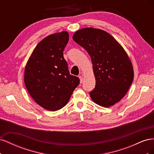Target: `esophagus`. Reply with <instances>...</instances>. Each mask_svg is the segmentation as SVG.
I'll return each mask as SVG.
<instances>
[{"label":"esophagus","mask_w":154,"mask_h":154,"mask_svg":"<svg viewBox=\"0 0 154 154\" xmlns=\"http://www.w3.org/2000/svg\"><path fill=\"white\" fill-rule=\"evenodd\" d=\"M79 78H80V83H82L83 82V76H79Z\"/></svg>","instance_id":"34e87169"}]
</instances>
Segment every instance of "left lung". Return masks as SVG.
I'll return each mask as SVG.
<instances>
[{
  "mask_svg": "<svg viewBox=\"0 0 154 154\" xmlns=\"http://www.w3.org/2000/svg\"><path fill=\"white\" fill-rule=\"evenodd\" d=\"M72 39L90 55L96 87L92 100L103 107L118 103L127 94L134 80V69L127 53L108 32L87 27L74 32Z\"/></svg>",
  "mask_w": 154,
  "mask_h": 154,
  "instance_id": "left-lung-1",
  "label": "left lung"
}]
</instances>
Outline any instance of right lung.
<instances>
[{"label":"right lung","instance_id":"right-lung-1","mask_svg":"<svg viewBox=\"0 0 154 154\" xmlns=\"http://www.w3.org/2000/svg\"><path fill=\"white\" fill-rule=\"evenodd\" d=\"M69 42L67 31L50 35L37 44L24 72L27 90L44 109L56 111L66 105L80 79L70 74L63 50Z\"/></svg>","mask_w":154,"mask_h":154}]
</instances>
